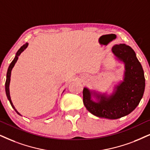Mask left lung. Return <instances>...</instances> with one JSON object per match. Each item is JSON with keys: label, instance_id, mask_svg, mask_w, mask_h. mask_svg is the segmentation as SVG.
Returning a JSON list of instances; mask_svg holds the SVG:
<instances>
[{"label": "left lung", "instance_id": "8db88e82", "mask_svg": "<svg viewBox=\"0 0 150 150\" xmlns=\"http://www.w3.org/2000/svg\"><path fill=\"white\" fill-rule=\"evenodd\" d=\"M111 51L115 61L124 64L122 80L117 81L110 93L86 86L83 90V102L86 109L105 119H117L132 113L141 102L145 87L143 67L133 49L120 43L113 45Z\"/></svg>", "mask_w": 150, "mask_h": 150}]
</instances>
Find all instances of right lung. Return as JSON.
Returning a JSON list of instances; mask_svg holds the SVG:
<instances>
[{"instance_id": "right-lung-1", "label": "right lung", "mask_w": 150, "mask_h": 150, "mask_svg": "<svg viewBox=\"0 0 150 150\" xmlns=\"http://www.w3.org/2000/svg\"><path fill=\"white\" fill-rule=\"evenodd\" d=\"M28 43H25L23 45H22L21 47L19 48V50L17 51V52L16 53V55H15V57L14 59H13V61L11 62L10 65L9 66V68H8V70H7V76H6V81H5V92H6V96H7V98L8 100L10 102V105H12V107L13 109L15 110V111L18 113V115H21L18 112V111L15 109L14 105H13L12 102V100H11V98H10V93H9V83H10V77H11V73H12V70L13 68H14V66L15 65V64L16 63L17 60H18V57L20 56V54H21V53L23 52V51L25 50L26 48H28ZM65 91V90H64ZM63 91V93H64Z\"/></svg>"}]
</instances>
